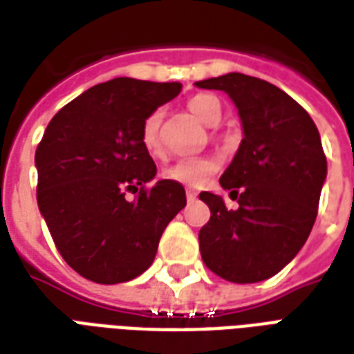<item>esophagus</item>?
Here are the masks:
<instances>
[{
	"instance_id": "1",
	"label": "esophagus",
	"mask_w": 354,
	"mask_h": 354,
	"mask_svg": "<svg viewBox=\"0 0 354 354\" xmlns=\"http://www.w3.org/2000/svg\"><path fill=\"white\" fill-rule=\"evenodd\" d=\"M185 197H187V203H193V201H197V192L187 189V192H185Z\"/></svg>"
}]
</instances>
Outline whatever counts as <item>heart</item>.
<instances>
[{
  "label": "heart",
  "mask_w": 354,
  "mask_h": 354,
  "mask_svg": "<svg viewBox=\"0 0 354 354\" xmlns=\"http://www.w3.org/2000/svg\"><path fill=\"white\" fill-rule=\"evenodd\" d=\"M187 109L199 121L205 124H216L222 119V104L212 94H195L193 98L187 100ZM162 111L155 109L144 119L142 131H140V140L142 146L151 157H162L165 155V144L161 136ZM216 172V162L208 157H192V159H180L174 165L162 172L167 180H172L176 184L197 187L207 182L208 178Z\"/></svg>",
  "instance_id": "heart-1"
}]
</instances>
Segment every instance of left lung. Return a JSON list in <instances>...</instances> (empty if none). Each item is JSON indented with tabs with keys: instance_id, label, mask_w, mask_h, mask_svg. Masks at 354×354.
I'll use <instances>...</instances> for the list:
<instances>
[{
	"instance_id": "left-lung-1",
	"label": "left lung",
	"mask_w": 354,
	"mask_h": 354,
	"mask_svg": "<svg viewBox=\"0 0 354 354\" xmlns=\"http://www.w3.org/2000/svg\"><path fill=\"white\" fill-rule=\"evenodd\" d=\"M195 85L230 94L245 132L220 178L239 207L231 210L214 193L199 195L210 208L201 256L225 281H266L301 250L317 220L326 180L319 129L292 96L258 77L233 72Z\"/></svg>"
}]
</instances>
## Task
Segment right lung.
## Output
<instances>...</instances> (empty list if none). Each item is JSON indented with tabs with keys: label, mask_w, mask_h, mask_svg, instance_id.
I'll return each instance as SVG.
<instances>
[{
	"label": "right lung",
	"mask_w": 354,
	"mask_h": 354,
	"mask_svg": "<svg viewBox=\"0 0 354 354\" xmlns=\"http://www.w3.org/2000/svg\"><path fill=\"white\" fill-rule=\"evenodd\" d=\"M180 83L117 77L58 111L35 149L37 205L66 263L98 284L136 279L151 266L165 227L185 207L172 180L146 184L157 167L140 131ZM127 191L139 192L132 201Z\"/></svg>",
	"instance_id": "right-lung-1"
}]
</instances>
